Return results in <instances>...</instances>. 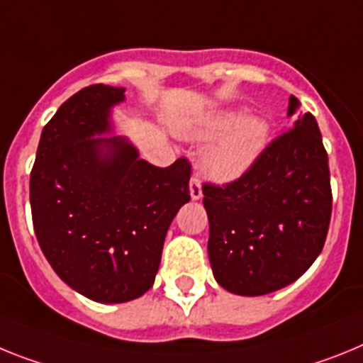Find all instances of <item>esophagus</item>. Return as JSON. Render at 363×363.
Segmentation results:
<instances>
[{
    "instance_id": "1",
    "label": "esophagus",
    "mask_w": 363,
    "mask_h": 363,
    "mask_svg": "<svg viewBox=\"0 0 363 363\" xmlns=\"http://www.w3.org/2000/svg\"><path fill=\"white\" fill-rule=\"evenodd\" d=\"M190 195L194 201H197L203 197V186H201V179L197 177V175H194L190 181Z\"/></svg>"
}]
</instances>
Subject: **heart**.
<instances>
[{
  "label": "heart",
  "mask_w": 363,
  "mask_h": 363,
  "mask_svg": "<svg viewBox=\"0 0 363 363\" xmlns=\"http://www.w3.org/2000/svg\"><path fill=\"white\" fill-rule=\"evenodd\" d=\"M194 135L197 138L223 137L204 153V169L217 179H234L250 166L267 144L269 124L259 116L226 111L204 121Z\"/></svg>",
  "instance_id": "b5f03b06"
}]
</instances>
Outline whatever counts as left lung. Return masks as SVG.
Returning <instances> with one entry per match:
<instances>
[{"label": "left lung", "mask_w": 363, "mask_h": 363, "mask_svg": "<svg viewBox=\"0 0 363 363\" xmlns=\"http://www.w3.org/2000/svg\"><path fill=\"white\" fill-rule=\"evenodd\" d=\"M299 106L291 96L289 115ZM213 277L239 296L291 285L316 261L333 212L327 151L311 113L226 184H203Z\"/></svg>", "instance_id": "left-lung-1"}]
</instances>
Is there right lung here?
<instances>
[{
    "label": "right lung",
    "mask_w": 363,
    "mask_h": 363,
    "mask_svg": "<svg viewBox=\"0 0 363 363\" xmlns=\"http://www.w3.org/2000/svg\"><path fill=\"white\" fill-rule=\"evenodd\" d=\"M122 87H84L45 124L30 172V212L43 256L71 289L100 303L150 291L164 238L190 201V160L168 168L138 159L111 131Z\"/></svg>",
    "instance_id": "right-lung-1"
}]
</instances>
